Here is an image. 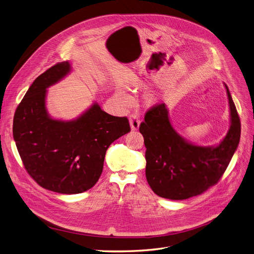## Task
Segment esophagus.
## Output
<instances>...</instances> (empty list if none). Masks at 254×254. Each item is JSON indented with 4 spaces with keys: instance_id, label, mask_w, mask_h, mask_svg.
<instances>
[{
    "instance_id": "1",
    "label": "esophagus",
    "mask_w": 254,
    "mask_h": 254,
    "mask_svg": "<svg viewBox=\"0 0 254 254\" xmlns=\"http://www.w3.org/2000/svg\"><path fill=\"white\" fill-rule=\"evenodd\" d=\"M129 122H130V126L131 129L133 131H135L138 129L139 124H140V120H139V117L136 114H131L129 117Z\"/></svg>"
}]
</instances>
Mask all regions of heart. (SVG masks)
<instances>
[{
  "instance_id": "b5f03b06",
  "label": "heart",
  "mask_w": 254,
  "mask_h": 254,
  "mask_svg": "<svg viewBox=\"0 0 254 254\" xmlns=\"http://www.w3.org/2000/svg\"><path fill=\"white\" fill-rule=\"evenodd\" d=\"M122 98H123L124 102L127 104V106H129V104L132 103V98H131L129 95H127V94H122Z\"/></svg>"
}]
</instances>
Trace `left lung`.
Masks as SVG:
<instances>
[{
	"instance_id": "8db88e82",
	"label": "left lung",
	"mask_w": 254,
	"mask_h": 254,
	"mask_svg": "<svg viewBox=\"0 0 254 254\" xmlns=\"http://www.w3.org/2000/svg\"><path fill=\"white\" fill-rule=\"evenodd\" d=\"M231 126L217 146H199L185 140L170 124L165 103L145 113L139 132L144 139L145 176L153 191L162 198L185 200L201 195L216 185L237 150L241 122L228 86L225 84Z\"/></svg>"
}]
</instances>
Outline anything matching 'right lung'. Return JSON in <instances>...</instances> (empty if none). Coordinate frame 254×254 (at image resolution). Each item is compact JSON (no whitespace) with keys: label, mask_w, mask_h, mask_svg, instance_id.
Returning <instances> with one entry per match:
<instances>
[{"label":"right lung","mask_w":254,"mask_h":254,"mask_svg":"<svg viewBox=\"0 0 254 254\" xmlns=\"http://www.w3.org/2000/svg\"><path fill=\"white\" fill-rule=\"evenodd\" d=\"M69 70V63L64 62L40 74L13 119V137L27 173L42 188L67 195L88 190L97 183L109 146L130 132L127 117L112 116L97 103L73 121L48 116L46 88Z\"/></svg>","instance_id":"obj_1"}]
</instances>
